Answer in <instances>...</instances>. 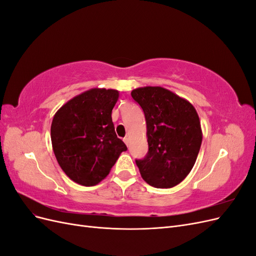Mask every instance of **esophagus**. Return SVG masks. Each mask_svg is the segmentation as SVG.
Returning a JSON list of instances; mask_svg holds the SVG:
<instances>
[{"label":"esophagus","mask_w":256,"mask_h":256,"mask_svg":"<svg viewBox=\"0 0 256 256\" xmlns=\"http://www.w3.org/2000/svg\"><path fill=\"white\" fill-rule=\"evenodd\" d=\"M124 142L126 143V145H129V138H128V136H126V138H124Z\"/></svg>","instance_id":"34e87169"}]
</instances>
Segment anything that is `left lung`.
Here are the masks:
<instances>
[{
    "label": "left lung",
    "instance_id": "1",
    "mask_svg": "<svg viewBox=\"0 0 256 256\" xmlns=\"http://www.w3.org/2000/svg\"><path fill=\"white\" fill-rule=\"evenodd\" d=\"M131 96L146 120L148 152L136 160L141 176L152 187L172 188L190 173L202 144L196 110L188 100L161 86L138 88Z\"/></svg>",
    "mask_w": 256,
    "mask_h": 256
}]
</instances>
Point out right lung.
<instances>
[{
    "mask_svg": "<svg viewBox=\"0 0 256 256\" xmlns=\"http://www.w3.org/2000/svg\"><path fill=\"white\" fill-rule=\"evenodd\" d=\"M118 90L90 88L62 106L51 124L60 166L74 182L90 187L110 173L127 146L115 134L112 110Z\"/></svg>",
    "mask_w": 256,
    "mask_h": 256,
    "instance_id": "right-lung-1",
    "label": "right lung"
}]
</instances>
